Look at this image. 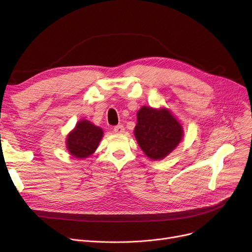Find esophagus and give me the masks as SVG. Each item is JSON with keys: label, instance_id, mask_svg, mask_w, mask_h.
I'll list each match as a JSON object with an SVG mask.
<instances>
[{"label": "esophagus", "instance_id": "obj_1", "mask_svg": "<svg viewBox=\"0 0 252 252\" xmlns=\"http://www.w3.org/2000/svg\"><path fill=\"white\" fill-rule=\"evenodd\" d=\"M113 131L116 134H123L125 133V126L123 125H118L113 127Z\"/></svg>", "mask_w": 252, "mask_h": 252}]
</instances>
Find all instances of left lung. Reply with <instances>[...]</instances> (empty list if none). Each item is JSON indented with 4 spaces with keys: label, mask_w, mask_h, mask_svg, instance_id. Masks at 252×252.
Wrapping results in <instances>:
<instances>
[{
    "label": "left lung",
    "mask_w": 252,
    "mask_h": 252,
    "mask_svg": "<svg viewBox=\"0 0 252 252\" xmlns=\"http://www.w3.org/2000/svg\"><path fill=\"white\" fill-rule=\"evenodd\" d=\"M137 119L136 140L143 152L153 160L163 159L183 138V127L168 109L143 106Z\"/></svg>",
    "instance_id": "left-lung-1"
}]
</instances>
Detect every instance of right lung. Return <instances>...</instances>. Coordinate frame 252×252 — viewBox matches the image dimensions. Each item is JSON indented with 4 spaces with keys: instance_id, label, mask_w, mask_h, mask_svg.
<instances>
[{
    "instance_id": "obj_1",
    "label": "right lung",
    "mask_w": 252,
    "mask_h": 252,
    "mask_svg": "<svg viewBox=\"0 0 252 252\" xmlns=\"http://www.w3.org/2000/svg\"><path fill=\"white\" fill-rule=\"evenodd\" d=\"M103 137L101 127L87 119L79 121L66 139V147L75 158H87L94 153Z\"/></svg>"
}]
</instances>
